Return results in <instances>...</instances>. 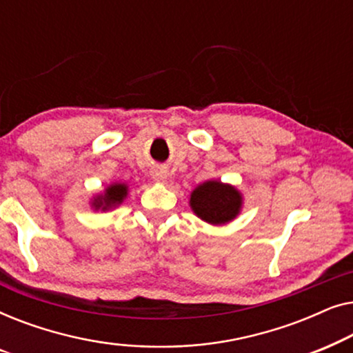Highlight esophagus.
I'll return each instance as SVG.
<instances>
[{
  "instance_id": "1",
  "label": "esophagus",
  "mask_w": 353,
  "mask_h": 353,
  "mask_svg": "<svg viewBox=\"0 0 353 353\" xmlns=\"http://www.w3.org/2000/svg\"><path fill=\"white\" fill-rule=\"evenodd\" d=\"M151 176H152L154 181L165 183L167 178H168V172L165 170V168H154V170L151 172Z\"/></svg>"
}]
</instances>
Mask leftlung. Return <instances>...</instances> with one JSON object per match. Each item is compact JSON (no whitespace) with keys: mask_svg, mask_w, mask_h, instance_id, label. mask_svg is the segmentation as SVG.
I'll return each instance as SVG.
<instances>
[{"mask_svg":"<svg viewBox=\"0 0 353 353\" xmlns=\"http://www.w3.org/2000/svg\"><path fill=\"white\" fill-rule=\"evenodd\" d=\"M243 204V194L238 188L219 180L201 183L190 196L191 210L210 225H225L233 221L239 215Z\"/></svg>","mask_w":353,"mask_h":353,"instance_id":"1","label":"left lung"}]
</instances>
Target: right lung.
<instances>
[{"instance_id": "1", "label": "right lung", "mask_w": 353, "mask_h": 353, "mask_svg": "<svg viewBox=\"0 0 353 353\" xmlns=\"http://www.w3.org/2000/svg\"><path fill=\"white\" fill-rule=\"evenodd\" d=\"M128 196V186L125 183H112L101 194H96L91 199V209L108 212L122 204L125 197Z\"/></svg>"}]
</instances>
